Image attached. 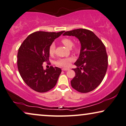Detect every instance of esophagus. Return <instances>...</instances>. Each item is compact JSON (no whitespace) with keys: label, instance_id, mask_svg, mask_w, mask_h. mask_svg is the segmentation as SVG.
<instances>
[{"label":"esophagus","instance_id":"34e87169","mask_svg":"<svg viewBox=\"0 0 126 126\" xmlns=\"http://www.w3.org/2000/svg\"><path fill=\"white\" fill-rule=\"evenodd\" d=\"M62 70L63 71H67V70H69V68H62Z\"/></svg>","mask_w":126,"mask_h":126}]
</instances>
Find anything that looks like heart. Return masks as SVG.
<instances>
[{"label":"heart","mask_w":126,"mask_h":126,"mask_svg":"<svg viewBox=\"0 0 126 126\" xmlns=\"http://www.w3.org/2000/svg\"><path fill=\"white\" fill-rule=\"evenodd\" d=\"M61 42L68 49L71 48V47L73 45V42L70 38H63L62 39ZM74 50L75 52L79 51V49L77 47H75L74 48ZM55 44H52L50 45L49 47V53L50 55H53L55 53ZM74 59L71 57H69V58H63V59H59L57 61L55 62V64L57 66L60 67H66L69 66L71 62L73 61Z\"/></svg>","instance_id":"heart-1"}]
</instances>
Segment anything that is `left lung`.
<instances>
[{
	"instance_id": "8db88e82",
	"label": "left lung",
	"mask_w": 126,
	"mask_h": 126,
	"mask_svg": "<svg viewBox=\"0 0 126 126\" xmlns=\"http://www.w3.org/2000/svg\"><path fill=\"white\" fill-rule=\"evenodd\" d=\"M63 35L73 36L81 44L79 58L73 68L76 76L71 81L72 87L81 93L95 90L102 81L107 71L108 60L104 44L93 32L76 29L65 32Z\"/></svg>"
}]
</instances>
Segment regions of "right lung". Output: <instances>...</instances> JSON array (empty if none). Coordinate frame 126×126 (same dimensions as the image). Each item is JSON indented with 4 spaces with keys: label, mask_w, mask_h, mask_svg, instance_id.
Returning <instances> with one entry per match:
<instances>
[{
    "label": "right lung",
    "mask_w": 126,
    "mask_h": 126,
    "mask_svg": "<svg viewBox=\"0 0 126 126\" xmlns=\"http://www.w3.org/2000/svg\"><path fill=\"white\" fill-rule=\"evenodd\" d=\"M38 31L27 36L17 54V67L24 81L38 92H45L56 85L62 70L50 66L44 70L43 63L49 61V47L64 32Z\"/></svg>",
    "instance_id": "add662e5"
}]
</instances>
